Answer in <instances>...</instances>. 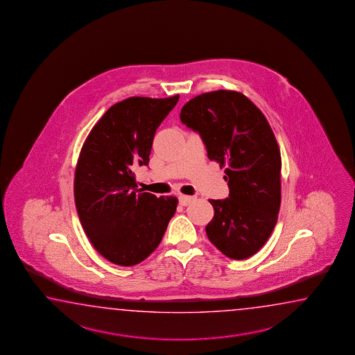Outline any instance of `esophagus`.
Returning <instances> with one entry per match:
<instances>
[{
    "label": "esophagus",
    "instance_id": "1",
    "mask_svg": "<svg viewBox=\"0 0 355 355\" xmlns=\"http://www.w3.org/2000/svg\"><path fill=\"white\" fill-rule=\"evenodd\" d=\"M196 198L194 196H179V202H180L181 205H188V204L191 203L193 200H194Z\"/></svg>",
    "mask_w": 355,
    "mask_h": 355
}]
</instances>
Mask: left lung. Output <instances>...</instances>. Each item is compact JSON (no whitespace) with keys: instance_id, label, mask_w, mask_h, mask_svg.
Masks as SVG:
<instances>
[{"instance_id":"obj_1","label":"left lung","mask_w":355,"mask_h":355,"mask_svg":"<svg viewBox=\"0 0 355 355\" xmlns=\"http://www.w3.org/2000/svg\"><path fill=\"white\" fill-rule=\"evenodd\" d=\"M180 119L200 135L208 159L225 167L228 181V198L209 200V241L234 260L252 257L277 225L282 198L279 146L269 123L251 100L230 90L191 98Z\"/></svg>"}]
</instances>
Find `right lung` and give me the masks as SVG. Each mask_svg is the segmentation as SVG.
I'll return each mask as SVG.
<instances>
[{
    "label": "right lung",
    "mask_w": 355,
    "mask_h": 355,
    "mask_svg": "<svg viewBox=\"0 0 355 355\" xmlns=\"http://www.w3.org/2000/svg\"><path fill=\"white\" fill-rule=\"evenodd\" d=\"M178 100L133 96L114 104L80 152L76 209L92 246L113 264L132 266L150 257L176 211V196L141 193L133 170L148 165L156 129Z\"/></svg>",
    "instance_id": "1"
}]
</instances>
